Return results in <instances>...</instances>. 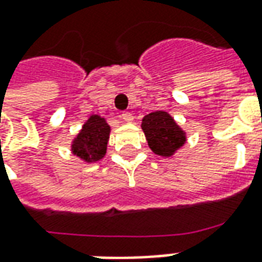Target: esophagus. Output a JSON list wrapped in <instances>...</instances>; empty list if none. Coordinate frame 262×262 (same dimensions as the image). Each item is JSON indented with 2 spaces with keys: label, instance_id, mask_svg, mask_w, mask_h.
Masks as SVG:
<instances>
[{
  "label": "esophagus",
  "instance_id": "esophagus-1",
  "mask_svg": "<svg viewBox=\"0 0 262 262\" xmlns=\"http://www.w3.org/2000/svg\"><path fill=\"white\" fill-rule=\"evenodd\" d=\"M121 116L125 122H129V123H130V122L133 121V115H132L130 112H122Z\"/></svg>",
  "mask_w": 262,
  "mask_h": 262
}]
</instances>
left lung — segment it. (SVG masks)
<instances>
[{"label": "left lung", "instance_id": "8db88e82", "mask_svg": "<svg viewBox=\"0 0 262 262\" xmlns=\"http://www.w3.org/2000/svg\"><path fill=\"white\" fill-rule=\"evenodd\" d=\"M141 129L151 151L165 158L175 156L187 140L186 132L165 111L151 112L144 116L141 119Z\"/></svg>", "mask_w": 262, "mask_h": 262}]
</instances>
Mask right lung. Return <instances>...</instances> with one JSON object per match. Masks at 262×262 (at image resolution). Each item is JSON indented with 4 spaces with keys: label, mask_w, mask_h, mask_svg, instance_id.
<instances>
[{
    "label": "right lung",
    "mask_w": 262,
    "mask_h": 262,
    "mask_svg": "<svg viewBox=\"0 0 262 262\" xmlns=\"http://www.w3.org/2000/svg\"><path fill=\"white\" fill-rule=\"evenodd\" d=\"M110 133L111 126L108 125L105 118L93 114L83 123L79 133L73 137L71 144L72 154L86 164L102 160L106 154Z\"/></svg>",
    "instance_id": "right-lung-1"
}]
</instances>
